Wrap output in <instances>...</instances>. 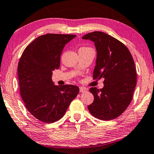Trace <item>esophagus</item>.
<instances>
[{
	"label": "esophagus",
	"instance_id": "obj_1",
	"mask_svg": "<svg viewBox=\"0 0 154 154\" xmlns=\"http://www.w3.org/2000/svg\"><path fill=\"white\" fill-rule=\"evenodd\" d=\"M87 91V90L86 88H82L81 87L79 88V92H82V93H84V92H86Z\"/></svg>",
	"mask_w": 154,
	"mask_h": 154
}]
</instances>
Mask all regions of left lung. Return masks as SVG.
I'll return each instance as SVG.
<instances>
[{"instance_id":"obj_1","label":"left lung","mask_w":154,"mask_h":154,"mask_svg":"<svg viewBox=\"0 0 154 154\" xmlns=\"http://www.w3.org/2000/svg\"><path fill=\"white\" fill-rule=\"evenodd\" d=\"M82 39L94 43L97 59L93 77L104 79L103 88L90 89L94 101L88 109L96 118L112 120L124 112L132 99L137 79L132 56L123 43L101 31L89 33Z\"/></svg>"}]
</instances>
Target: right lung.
Wrapping results in <instances>:
<instances>
[{"instance_id": "1", "label": "right lung", "mask_w": 154, "mask_h": 154, "mask_svg": "<svg viewBox=\"0 0 154 154\" xmlns=\"http://www.w3.org/2000/svg\"><path fill=\"white\" fill-rule=\"evenodd\" d=\"M75 35L49 33L35 39L23 51L18 66L22 99L28 111L39 121L51 123L64 115L79 88L55 86L53 71L60 65L65 45Z\"/></svg>"}]
</instances>
